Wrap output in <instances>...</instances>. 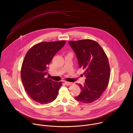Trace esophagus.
<instances>
[{
  "label": "esophagus",
  "mask_w": 133,
  "mask_h": 133,
  "mask_svg": "<svg viewBox=\"0 0 133 133\" xmlns=\"http://www.w3.org/2000/svg\"><path fill=\"white\" fill-rule=\"evenodd\" d=\"M65 83L67 85H71V84H73V83L68 82H66V81L65 82Z\"/></svg>",
  "instance_id": "1"
}]
</instances>
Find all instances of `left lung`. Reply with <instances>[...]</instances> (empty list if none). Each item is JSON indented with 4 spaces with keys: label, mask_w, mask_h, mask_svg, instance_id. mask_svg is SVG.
<instances>
[{
    "label": "left lung",
    "mask_w": 133,
    "mask_h": 133,
    "mask_svg": "<svg viewBox=\"0 0 133 133\" xmlns=\"http://www.w3.org/2000/svg\"><path fill=\"white\" fill-rule=\"evenodd\" d=\"M74 51L79 68L85 70L84 85L78 84L81 92L75 99L84 103L98 100L107 89L110 75L108 57L100 45L90 39L69 41Z\"/></svg>",
    "instance_id": "obj_1"
}]
</instances>
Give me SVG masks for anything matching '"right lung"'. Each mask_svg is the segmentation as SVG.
<instances>
[{"instance_id": "obj_1", "label": "right lung", "mask_w": 133, "mask_h": 133, "mask_svg": "<svg viewBox=\"0 0 133 133\" xmlns=\"http://www.w3.org/2000/svg\"><path fill=\"white\" fill-rule=\"evenodd\" d=\"M65 41L42 42L27 52L22 63L21 77L23 85L31 98L40 104L54 101L63 82L45 78L48 66L54 55L65 45Z\"/></svg>"}]
</instances>
